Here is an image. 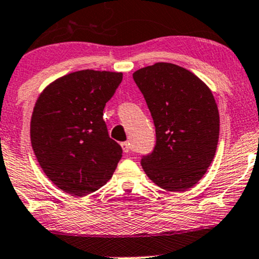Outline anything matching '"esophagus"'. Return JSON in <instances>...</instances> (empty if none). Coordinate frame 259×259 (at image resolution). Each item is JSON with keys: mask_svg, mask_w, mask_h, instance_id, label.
Returning <instances> with one entry per match:
<instances>
[{"mask_svg": "<svg viewBox=\"0 0 259 259\" xmlns=\"http://www.w3.org/2000/svg\"><path fill=\"white\" fill-rule=\"evenodd\" d=\"M120 146H121V148H123V151L124 152H129L130 151V144L127 141H125V142H121L120 144Z\"/></svg>", "mask_w": 259, "mask_h": 259, "instance_id": "obj_1", "label": "esophagus"}]
</instances>
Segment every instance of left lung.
<instances>
[{
    "instance_id": "1",
    "label": "left lung",
    "mask_w": 259,
    "mask_h": 259,
    "mask_svg": "<svg viewBox=\"0 0 259 259\" xmlns=\"http://www.w3.org/2000/svg\"><path fill=\"white\" fill-rule=\"evenodd\" d=\"M156 126V146L141 165L156 185L185 191L203 177L219 139L212 91L194 73L159 62L133 74Z\"/></svg>"
}]
</instances>
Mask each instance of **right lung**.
Masks as SVG:
<instances>
[{"instance_id": "1", "label": "right lung", "mask_w": 259, "mask_h": 259, "mask_svg": "<svg viewBox=\"0 0 259 259\" xmlns=\"http://www.w3.org/2000/svg\"><path fill=\"white\" fill-rule=\"evenodd\" d=\"M123 74L79 70L51 82L35 103L31 146L38 164L62 191L86 196L112 178L120 145L108 135L103 109Z\"/></svg>"}]
</instances>
